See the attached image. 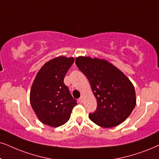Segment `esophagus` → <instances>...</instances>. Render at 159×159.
I'll use <instances>...</instances> for the list:
<instances>
[{"label":"esophagus","instance_id":"esophagus-1","mask_svg":"<svg viewBox=\"0 0 159 159\" xmlns=\"http://www.w3.org/2000/svg\"><path fill=\"white\" fill-rule=\"evenodd\" d=\"M78 101H79V103H83V101H84V97H83V96H81V97L79 98Z\"/></svg>","mask_w":159,"mask_h":159}]
</instances>
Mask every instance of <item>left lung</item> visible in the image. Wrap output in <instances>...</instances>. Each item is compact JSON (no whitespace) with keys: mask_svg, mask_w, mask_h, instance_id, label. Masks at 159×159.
I'll list each match as a JSON object with an SVG mask.
<instances>
[{"mask_svg":"<svg viewBox=\"0 0 159 159\" xmlns=\"http://www.w3.org/2000/svg\"><path fill=\"white\" fill-rule=\"evenodd\" d=\"M75 64L88 78L97 99V109L89 114V119L103 128L124 122L136 103L135 89L129 78L105 59L78 56Z\"/></svg>","mask_w":159,"mask_h":159,"instance_id":"left-lung-1","label":"left lung"}]
</instances>
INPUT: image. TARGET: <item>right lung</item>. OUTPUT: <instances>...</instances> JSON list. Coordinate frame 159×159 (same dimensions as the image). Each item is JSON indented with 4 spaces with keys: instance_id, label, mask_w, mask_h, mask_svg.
Wrapping results in <instances>:
<instances>
[{
    "instance_id": "add662e5",
    "label": "right lung",
    "mask_w": 159,
    "mask_h": 159,
    "mask_svg": "<svg viewBox=\"0 0 159 159\" xmlns=\"http://www.w3.org/2000/svg\"><path fill=\"white\" fill-rule=\"evenodd\" d=\"M74 62L73 57L58 56L40 68L32 84L30 103L43 124L59 127L66 123L77 105L64 84L65 76Z\"/></svg>"
}]
</instances>
